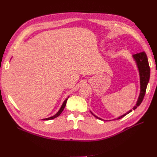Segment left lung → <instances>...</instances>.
Returning a JSON list of instances; mask_svg holds the SVG:
<instances>
[{
    "mask_svg": "<svg viewBox=\"0 0 157 157\" xmlns=\"http://www.w3.org/2000/svg\"><path fill=\"white\" fill-rule=\"evenodd\" d=\"M133 58L135 59L137 68L139 70V73H140V94L137 99L136 105L133 107V109H136L137 107H138L140 104L141 103L142 101H143L144 98L145 96V92H146V88L147 86V84H148L149 78H150V67L148 62V59H147V55L145 52H140V53L136 54L133 55ZM132 111V110H130L124 115H123L118 118L117 119H120L121 118H123L124 116H126L127 114L130 113ZM92 113V112H91ZM92 115L98 119L101 120L102 119L98 117L92 113Z\"/></svg>",
    "mask_w": 157,
    "mask_h": 157,
    "instance_id": "left-lung-1",
    "label": "left lung"
}]
</instances>
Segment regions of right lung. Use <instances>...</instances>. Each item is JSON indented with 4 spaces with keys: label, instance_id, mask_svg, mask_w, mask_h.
I'll return each instance as SVG.
<instances>
[{
    "label": "right lung",
    "instance_id": "right-lung-1",
    "mask_svg": "<svg viewBox=\"0 0 157 157\" xmlns=\"http://www.w3.org/2000/svg\"><path fill=\"white\" fill-rule=\"evenodd\" d=\"M69 98V97H68ZM67 98L65 99V100L63 101V104H62V105H61V108H60V109L59 110V111L55 115H54V116H52V117H49V118H44V119H42V120H44V121H46V120H52V119H54V118H56V117H58V116H59L60 115V114L62 113V111H63V109H64V108H65V105H66V103H67Z\"/></svg>",
    "mask_w": 157,
    "mask_h": 157
}]
</instances>
